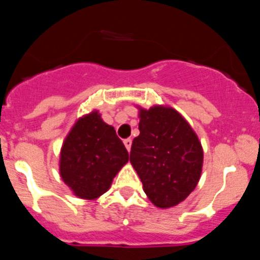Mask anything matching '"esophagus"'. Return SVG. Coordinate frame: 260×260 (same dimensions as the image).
<instances>
[{
  "label": "esophagus",
  "mask_w": 260,
  "mask_h": 260,
  "mask_svg": "<svg viewBox=\"0 0 260 260\" xmlns=\"http://www.w3.org/2000/svg\"><path fill=\"white\" fill-rule=\"evenodd\" d=\"M132 143H133V141L130 139V138H127V139H125V141H123V144H125L126 150L130 151V148H132Z\"/></svg>",
  "instance_id": "34e87169"
}]
</instances>
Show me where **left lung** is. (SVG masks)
<instances>
[{
  "mask_svg": "<svg viewBox=\"0 0 260 260\" xmlns=\"http://www.w3.org/2000/svg\"><path fill=\"white\" fill-rule=\"evenodd\" d=\"M139 118L141 134L133 141L130 162L156 207H173L198 185L203 165L202 144L173 108L141 109Z\"/></svg>",
  "mask_w": 260,
  "mask_h": 260,
  "instance_id": "obj_1",
  "label": "left lung"
}]
</instances>
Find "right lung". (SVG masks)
Listing matches in <instances>:
<instances>
[{"label":"right lung","mask_w":260,"mask_h":260,"mask_svg":"<svg viewBox=\"0 0 260 260\" xmlns=\"http://www.w3.org/2000/svg\"><path fill=\"white\" fill-rule=\"evenodd\" d=\"M127 161L128 152L114 127L107 125L95 110L78 119L66 137L59 173L77 197L95 199L109 189Z\"/></svg>","instance_id":"1"}]
</instances>
